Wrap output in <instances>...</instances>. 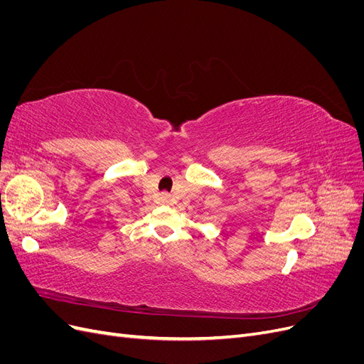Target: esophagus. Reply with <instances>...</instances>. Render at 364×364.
Instances as JSON below:
<instances>
[{"instance_id": "1", "label": "esophagus", "mask_w": 364, "mask_h": 364, "mask_svg": "<svg viewBox=\"0 0 364 364\" xmlns=\"http://www.w3.org/2000/svg\"><path fill=\"white\" fill-rule=\"evenodd\" d=\"M171 202H173L171 196H168L167 193H162V194L159 196V203H161V205H171Z\"/></svg>"}]
</instances>
